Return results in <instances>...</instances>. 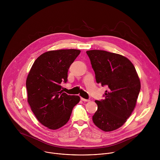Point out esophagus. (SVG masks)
I'll return each mask as SVG.
<instances>
[{
	"mask_svg": "<svg viewBox=\"0 0 160 160\" xmlns=\"http://www.w3.org/2000/svg\"><path fill=\"white\" fill-rule=\"evenodd\" d=\"M81 100L84 101V102H88V101H90V99H84L83 98H81Z\"/></svg>",
	"mask_w": 160,
	"mask_h": 160,
	"instance_id": "1",
	"label": "esophagus"
}]
</instances>
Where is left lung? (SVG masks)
I'll list each match as a JSON object with an SVG mask.
<instances>
[{
	"mask_svg": "<svg viewBox=\"0 0 160 160\" xmlns=\"http://www.w3.org/2000/svg\"><path fill=\"white\" fill-rule=\"evenodd\" d=\"M98 83L106 86L104 99L95 101L98 110L93 122L105 132L122 127L134 109L141 83L135 68L127 58L105 51L86 52Z\"/></svg>",
	"mask_w": 160,
	"mask_h": 160,
	"instance_id": "1",
	"label": "left lung"
}]
</instances>
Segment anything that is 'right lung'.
Returning <instances> with one entry per match:
<instances>
[{"label": "right lung", "instance_id": "1", "mask_svg": "<svg viewBox=\"0 0 160 160\" xmlns=\"http://www.w3.org/2000/svg\"><path fill=\"white\" fill-rule=\"evenodd\" d=\"M77 49L48 51L34 62L27 77L28 102L37 120L45 127L56 130L70 120L78 96L68 95L61 90L68 81V72L80 54Z\"/></svg>", "mask_w": 160, "mask_h": 160}]
</instances>
